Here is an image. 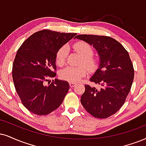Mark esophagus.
Segmentation results:
<instances>
[{
	"mask_svg": "<svg viewBox=\"0 0 146 146\" xmlns=\"http://www.w3.org/2000/svg\"><path fill=\"white\" fill-rule=\"evenodd\" d=\"M69 84H70V87H74L75 86V84H76V83H74V82H70Z\"/></svg>",
	"mask_w": 146,
	"mask_h": 146,
	"instance_id": "34e87169",
	"label": "esophagus"
}]
</instances>
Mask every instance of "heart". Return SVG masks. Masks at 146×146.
<instances>
[{
    "instance_id": "obj_1",
    "label": "heart",
    "mask_w": 146,
    "mask_h": 146,
    "mask_svg": "<svg viewBox=\"0 0 146 146\" xmlns=\"http://www.w3.org/2000/svg\"><path fill=\"white\" fill-rule=\"evenodd\" d=\"M74 48L82 57L81 63L85 64L89 69L92 70L97 66V61L92 57L93 50L92 46L84 41H78L75 43ZM68 53V46L64 45L57 51L56 55V63L59 66H63L66 62ZM87 67L84 66L79 67H66L60 72L61 78L66 81L76 82L88 73Z\"/></svg>"
}]
</instances>
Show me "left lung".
<instances>
[{
    "mask_svg": "<svg viewBox=\"0 0 146 146\" xmlns=\"http://www.w3.org/2000/svg\"><path fill=\"white\" fill-rule=\"evenodd\" d=\"M75 38L93 46L100 58L98 68L90 80L102 88L84 85L80 102L95 118H108L123 106L132 86L134 69L129 53L119 42L109 36L81 35Z\"/></svg>",
    "mask_w": 146,
    "mask_h": 146,
    "instance_id": "obj_1",
    "label": "left lung"
}]
</instances>
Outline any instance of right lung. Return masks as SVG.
I'll list each match as a JSON object with an SVG mask.
<instances>
[{
	"label": "right lung",
	"instance_id": "obj_1",
	"mask_svg": "<svg viewBox=\"0 0 146 146\" xmlns=\"http://www.w3.org/2000/svg\"><path fill=\"white\" fill-rule=\"evenodd\" d=\"M77 35L44 30L28 37L16 53L12 69L14 86L22 104L37 115H46L62 104L69 90L67 81L55 79L56 55Z\"/></svg>",
	"mask_w": 146,
	"mask_h": 146
}]
</instances>
